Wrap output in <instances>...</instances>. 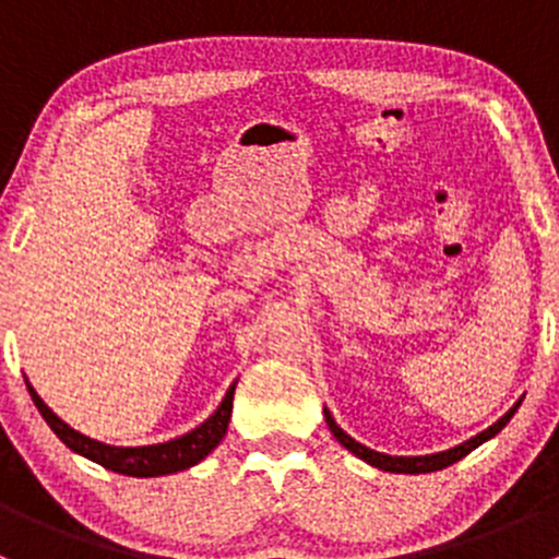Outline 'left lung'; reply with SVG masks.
I'll return each instance as SVG.
<instances>
[{
  "label": "left lung",
  "instance_id": "8db88e82",
  "mask_svg": "<svg viewBox=\"0 0 559 559\" xmlns=\"http://www.w3.org/2000/svg\"><path fill=\"white\" fill-rule=\"evenodd\" d=\"M520 403H522V400H520ZM520 403H516L514 408L509 411V414L500 416V419L495 421L492 427H487V430L478 432L476 438H471V441L460 443V447L449 449V452L425 454V456H392V454L373 452V449H368V447H362V443L354 441V438L348 436V432H343L341 427L335 425V419H332V414H330V411H326V408H324V419H326V427H330V430H332V436H335L337 441H341L343 447L348 449V452L357 454L359 460H365V462H368V465L379 467V471H389V473H432V471H443V467L454 465L456 460H462V456H465V454H471L473 449L481 447L484 441H489V438L498 436V432L503 430L506 425H509L511 416L516 414V408H520Z\"/></svg>",
  "mask_w": 559,
  "mask_h": 559
}]
</instances>
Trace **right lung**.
<instances>
[{"label": "right lung", "instance_id": "obj_1", "mask_svg": "<svg viewBox=\"0 0 559 559\" xmlns=\"http://www.w3.org/2000/svg\"><path fill=\"white\" fill-rule=\"evenodd\" d=\"M235 384H238V381H235ZM235 384L227 389V394H224L216 414L207 416L200 427H194L191 432H186V436L180 438H173V441L167 443H154V447H110V443L81 436V432L72 430L67 421H61L59 416L43 403V397H39L29 381H26V389H29L32 400H35L43 419L48 421V427L59 436V441L64 443V447H70L75 454L86 456V460L97 462V465H103L112 473L151 478V476H167V473L186 471V467L205 460V456L222 443V438L227 436L229 416H233Z\"/></svg>", "mask_w": 559, "mask_h": 559}]
</instances>
